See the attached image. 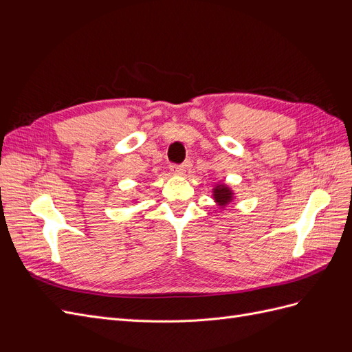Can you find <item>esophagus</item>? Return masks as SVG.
<instances>
[{
  "instance_id": "obj_1",
  "label": "esophagus",
  "mask_w": 352,
  "mask_h": 352,
  "mask_svg": "<svg viewBox=\"0 0 352 352\" xmlns=\"http://www.w3.org/2000/svg\"><path fill=\"white\" fill-rule=\"evenodd\" d=\"M172 172L176 175H184L186 172V168L184 164H173L172 166Z\"/></svg>"
}]
</instances>
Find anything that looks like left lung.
<instances>
[{
	"label": "left lung",
	"instance_id": "obj_1",
	"mask_svg": "<svg viewBox=\"0 0 352 352\" xmlns=\"http://www.w3.org/2000/svg\"><path fill=\"white\" fill-rule=\"evenodd\" d=\"M212 195H214V199L220 207L228 206L229 202L233 199V192L230 190V188H228L225 184L217 185L212 190Z\"/></svg>",
	"mask_w": 352,
	"mask_h": 352
}]
</instances>
